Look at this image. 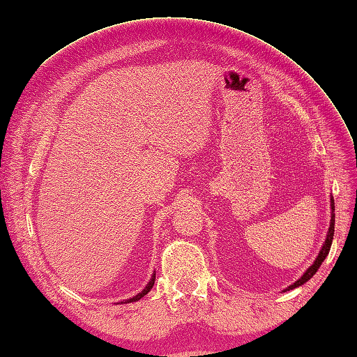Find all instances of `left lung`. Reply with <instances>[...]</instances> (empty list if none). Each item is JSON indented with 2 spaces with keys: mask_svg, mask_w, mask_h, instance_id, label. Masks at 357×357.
I'll return each instance as SVG.
<instances>
[{
  "mask_svg": "<svg viewBox=\"0 0 357 357\" xmlns=\"http://www.w3.org/2000/svg\"><path fill=\"white\" fill-rule=\"evenodd\" d=\"M331 208H332V213H331V226H329V231H328V235H326V240H325V244H323L321 250L319 253V256L316 257V261L312 262V265L307 269V271L304 273V275H302L299 280H296V282L294 284H290L286 290H291V289H296L299 286H302L304 283H307L308 280L314 275L317 273V269L320 268L321 262L325 261L326 256L329 255V250H331V245H332V240H333V232H335V204H333V198H331Z\"/></svg>",
  "mask_w": 357,
  "mask_h": 357,
  "instance_id": "obj_1",
  "label": "left lung"
}]
</instances>
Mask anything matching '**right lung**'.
I'll use <instances>...</instances> for the list:
<instances>
[{
	"mask_svg": "<svg viewBox=\"0 0 357 357\" xmlns=\"http://www.w3.org/2000/svg\"><path fill=\"white\" fill-rule=\"evenodd\" d=\"M155 273H153V275H152V278H150V282L147 283V286L143 289V291H139V294L138 295H135V296H132L131 299H126V301H122V302H119V304H126V302H135V301H139V299H142L144 295H147L149 294V291H150V289H152L153 287V284H155Z\"/></svg>",
	"mask_w": 357,
	"mask_h": 357,
	"instance_id": "right-lung-1",
	"label": "right lung"
}]
</instances>
